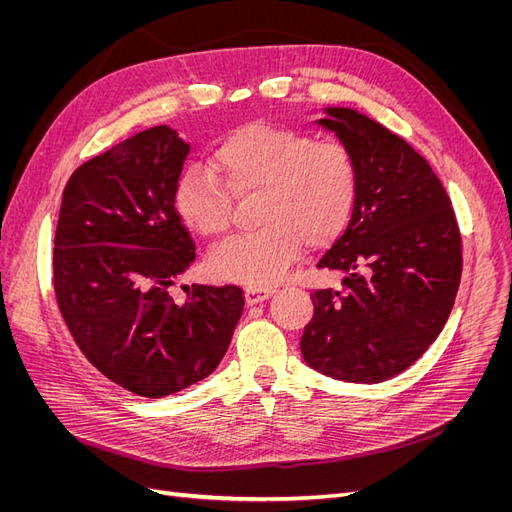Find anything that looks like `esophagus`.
<instances>
[{
  "label": "esophagus",
  "instance_id": "obj_1",
  "mask_svg": "<svg viewBox=\"0 0 512 512\" xmlns=\"http://www.w3.org/2000/svg\"><path fill=\"white\" fill-rule=\"evenodd\" d=\"M271 294H273L271 288H245V303L247 305L262 303V301H267Z\"/></svg>",
  "mask_w": 512,
  "mask_h": 512
}]
</instances>
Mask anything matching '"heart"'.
Masks as SVG:
<instances>
[{"label":"heart","instance_id":"heart-1","mask_svg":"<svg viewBox=\"0 0 512 512\" xmlns=\"http://www.w3.org/2000/svg\"><path fill=\"white\" fill-rule=\"evenodd\" d=\"M213 166L190 164L179 177L175 207L196 235L222 237L232 222V198L258 194L256 232L220 245L211 271L250 288L273 286L309 247L342 235L359 196V170L342 143H318L299 130L250 123L213 151Z\"/></svg>","mask_w":512,"mask_h":512}]
</instances>
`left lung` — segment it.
I'll list each match as a JSON object with an SVG mask.
<instances>
[{
    "instance_id": "obj_1",
    "label": "left lung",
    "mask_w": 512,
    "mask_h": 512,
    "mask_svg": "<svg viewBox=\"0 0 512 512\" xmlns=\"http://www.w3.org/2000/svg\"><path fill=\"white\" fill-rule=\"evenodd\" d=\"M316 123L350 149L359 170L352 218L318 269L342 273V290L312 294L301 337L320 374L374 384L421 359L444 329L461 277V235L451 198L404 138L344 106Z\"/></svg>"
}]
</instances>
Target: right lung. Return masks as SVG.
I'll use <instances>...</instances> for the list:
<instances>
[{"mask_svg": "<svg viewBox=\"0 0 512 512\" xmlns=\"http://www.w3.org/2000/svg\"><path fill=\"white\" fill-rule=\"evenodd\" d=\"M188 153L156 126L91 158L66 185L55 232V297L76 346L149 399L213 374L245 305L237 286H192L185 303L168 292L196 258L175 207Z\"/></svg>", "mask_w": 512, "mask_h": 512, "instance_id": "right-lung-1", "label": "right lung"}]
</instances>
